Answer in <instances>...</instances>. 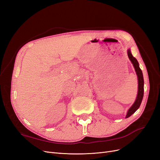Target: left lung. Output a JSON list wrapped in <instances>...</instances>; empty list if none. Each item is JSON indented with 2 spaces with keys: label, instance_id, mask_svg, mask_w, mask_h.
Returning a JSON list of instances; mask_svg holds the SVG:
<instances>
[{
  "label": "left lung",
  "instance_id": "8db88e82",
  "mask_svg": "<svg viewBox=\"0 0 160 160\" xmlns=\"http://www.w3.org/2000/svg\"><path fill=\"white\" fill-rule=\"evenodd\" d=\"M128 55L129 60L131 62H132V64L134 67L135 72H136V74L138 75V95L136 99H135V101L134 103L132 105V107L129 108V109L128 111V113L126 115V117L125 118H128L130 117L133 113H134L135 111L138 109L139 108L140 105H141V103L143 99V84H144V81H143V73L141 69L139 68V63L137 61V59H135L134 57H133L132 52H131L130 49H128Z\"/></svg>",
  "mask_w": 160,
  "mask_h": 160
}]
</instances>
